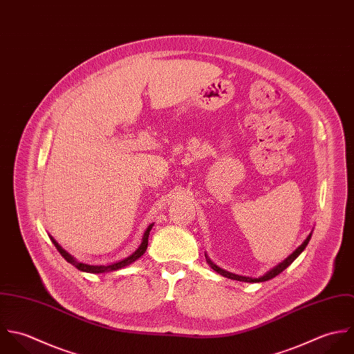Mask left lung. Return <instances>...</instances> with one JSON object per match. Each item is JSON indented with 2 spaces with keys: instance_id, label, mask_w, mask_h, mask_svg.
Wrapping results in <instances>:
<instances>
[{
  "instance_id": "obj_1",
  "label": "left lung",
  "mask_w": 354,
  "mask_h": 354,
  "mask_svg": "<svg viewBox=\"0 0 354 354\" xmlns=\"http://www.w3.org/2000/svg\"><path fill=\"white\" fill-rule=\"evenodd\" d=\"M312 232L313 231H310L309 232V235L306 236V239L287 257V259H284L283 261H281L278 266H275L274 268H271L270 271H267L264 275H261V277H259V278H250V277H242V275H236V274H232V272H228V271H225V270H223V268H220V267H217L216 264H213L212 260L207 256V253H205V257H207V263L209 264V267L212 268L213 271H216L217 274H220L221 277H224V278H228V279H232V281H239V282H248V283H260V282H267V281H270V279H272V278H275L277 275H279L281 272H283L302 252H304V249L308 246V243H309V241H310V236H312Z\"/></svg>"
}]
</instances>
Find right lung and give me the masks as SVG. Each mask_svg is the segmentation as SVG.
I'll return each instance as SVG.
<instances>
[{
    "label": "right lung",
    "instance_id": "1",
    "mask_svg": "<svg viewBox=\"0 0 354 354\" xmlns=\"http://www.w3.org/2000/svg\"><path fill=\"white\" fill-rule=\"evenodd\" d=\"M153 225H154V223H150V224L147 225V228L145 230L143 236H142L141 245L138 246V249H137L133 254H130L129 257H126V259H123V260H119V261H115V263L106 264V266H90V264H84V263L77 261L73 256H71L67 250H64V249L59 245V242H57L53 236H50V235H49V236H50L53 245L56 246V249L59 250V253H60L70 264H72L75 268H77V270L82 271V272H88V274H105V272H112V271H118V270L126 268V267L131 266L133 263H136L137 260L141 259L142 256L145 254L146 249H147V239H149V234H150V230L153 228Z\"/></svg>",
    "mask_w": 354,
    "mask_h": 354
}]
</instances>
